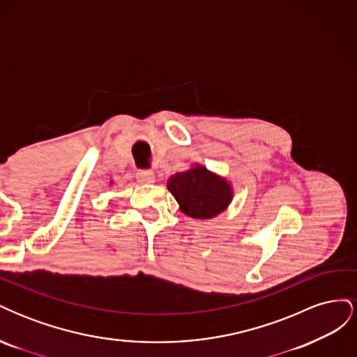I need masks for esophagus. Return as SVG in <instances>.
Listing matches in <instances>:
<instances>
[{
	"label": "esophagus",
	"mask_w": 357,
	"mask_h": 357,
	"mask_svg": "<svg viewBox=\"0 0 357 357\" xmlns=\"http://www.w3.org/2000/svg\"><path fill=\"white\" fill-rule=\"evenodd\" d=\"M137 180L142 185H152L155 183V172L153 171H138L137 172Z\"/></svg>",
	"instance_id": "34e87169"
}]
</instances>
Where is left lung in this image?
<instances>
[{
  "label": "left lung",
  "instance_id": "obj_1",
  "mask_svg": "<svg viewBox=\"0 0 357 357\" xmlns=\"http://www.w3.org/2000/svg\"><path fill=\"white\" fill-rule=\"evenodd\" d=\"M167 188L178 202L180 211L199 220L218 218L234 198L232 183L201 164L172 174Z\"/></svg>",
  "mask_w": 357,
  "mask_h": 357
}]
</instances>
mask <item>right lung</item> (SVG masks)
Wrapping results in <instances>:
<instances>
[{
	"label": "right lung",
	"instance_id": "1",
	"mask_svg": "<svg viewBox=\"0 0 357 357\" xmlns=\"http://www.w3.org/2000/svg\"><path fill=\"white\" fill-rule=\"evenodd\" d=\"M110 185H113V181H112V183H110Z\"/></svg>",
	"mask_w": 357,
	"mask_h": 357
}]
</instances>
